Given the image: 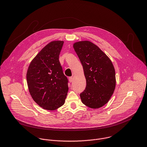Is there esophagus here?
<instances>
[{"instance_id": "1", "label": "esophagus", "mask_w": 147, "mask_h": 147, "mask_svg": "<svg viewBox=\"0 0 147 147\" xmlns=\"http://www.w3.org/2000/svg\"><path fill=\"white\" fill-rule=\"evenodd\" d=\"M69 81L70 83L72 82V81H73V78H72V77H69Z\"/></svg>"}]
</instances>
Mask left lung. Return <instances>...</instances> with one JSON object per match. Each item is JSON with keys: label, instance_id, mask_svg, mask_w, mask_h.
I'll use <instances>...</instances> for the list:
<instances>
[{"label": "left lung", "instance_id": "8db88e82", "mask_svg": "<svg viewBox=\"0 0 147 147\" xmlns=\"http://www.w3.org/2000/svg\"><path fill=\"white\" fill-rule=\"evenodd\" d=\"M74 48L84 69L86 85L80 96L84 105L101 107L109 101L115 88V72L109 58L88 41L75 42Z\"/></svg>", "mask_w": 147, "mask_h": 147}]
</instances>
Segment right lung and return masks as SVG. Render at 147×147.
Segmentation results:
<instances>
[{
    "instance_id": "add662e5",
    "label": "right lung",
    "mask_w": 147,
    "mask_h": 147,
    "mask_svg": "<svg viewBox=\"0 0 147 147\" xmlns=\"http://www.w3.org/2000/svg\"><path fill=\"white\" fill-rule=\"evenodd\" d=\"M63 43H48L32 61L27 71V84L32 98L48 110L62 106L68 90V81L59 61Z\"/></svg>"
}]
</instances>
